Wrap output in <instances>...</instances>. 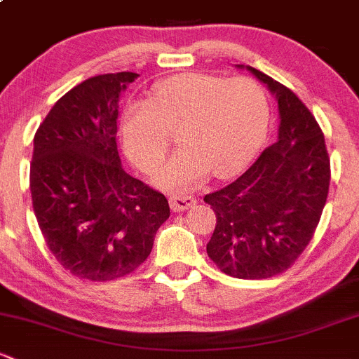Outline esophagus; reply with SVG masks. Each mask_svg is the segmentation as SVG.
Segmentation results:
<instances>
[{"mask_svg": "<svg viewBox=\"0 0 359 359\" xmlns=\"http://www.w3.org/2000/svg\"><path fill=\"white\" fill-rule=\"evenodd\" d=\"M168 203H170V208L173 211H184L194 205L196 198L194 196L187 194V192H173V194H170Z\"/></svg>", "mask_w": 359, "mask_h": 359, "instance_id": "esophagus-1", "label": "esophagus"}]
</instances>
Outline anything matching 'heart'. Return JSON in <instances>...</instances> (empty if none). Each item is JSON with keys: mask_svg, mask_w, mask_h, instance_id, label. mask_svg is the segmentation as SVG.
Masks as SVG:
<instances>
[{"mask_svg": "<svg viewBox=\"0 0 359 359\" xmlns=\"http://www.w3.org/2000/svg\"><path fill=\"white\" fill-rule=\"evenodd\" d=\"M269 126L265 89L251 77L182 74L160 82L148 104H134L122 122L130 160L144 172L161 165L179 134L186 148L160 175L163 186H186L208 168L230 177L248 163Z\"/></svg>", "mask_w": 359, "mask_h": 359, "instance_id": "1", "label": "heart"}]
</instances>
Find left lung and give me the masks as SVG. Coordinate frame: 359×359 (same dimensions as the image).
Here are the masks:
<instances>
[{
  "label": "left lung",
  "mask_w": 359,
  "mask_h": 359,
  "mask_svg": "<svg viewBox=\"0 0 359 359\" xmlns=\"http://www.w3.org/2000/svg\"><path fill=\"white\" fill-rule=\"evenodd\" d=\"M248 69L277 96L278 137L232 184L205 196L217 217L206 252L230 277L259 280L290 269L313 239L329 196L330 158L306 104Z\"/></svg>",
  "instance_id": "1"
}]
</instances>
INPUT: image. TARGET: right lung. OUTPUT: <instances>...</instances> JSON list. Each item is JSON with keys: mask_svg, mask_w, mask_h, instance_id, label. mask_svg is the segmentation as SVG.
Returning <instances> with one entry per match:
<instances>
[{"mask_svg": "<svg viewBox=\"0 0 359 359\" xmlns=\"http://www.w3.org/2000/svg\"><path fill=\"white\" fill-rule=\"evenodd\" d=\"M137 74L90 77L63 94L34 135L30 194L44 243L79 278L126 277L170 217L160 191L130 177L116 148L118 96Z\"/></svg>", "mask_w": 359, "mask_h": 359, "instance_id": "add662e5", "label": "right lung"}]
</instances>
